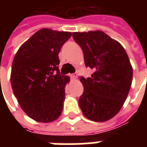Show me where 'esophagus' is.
I'll list each match as a JSON object with an SVG mask.
<instances>
[{"instance_id": "1", "label": "esophagus", "mask_w": 147, "mask_h": 147, "mask_svg": "<svg viewBox=\"0 0 147 147\" xmlns=\"http://www.w3.org/2000/svg\"><path fill=\"white\" fill-rule=\"evenodd\" d=\"M70 76L72 80H76V79L77 78V75H76V74H71Z\"/></svg>"}]
</instances>
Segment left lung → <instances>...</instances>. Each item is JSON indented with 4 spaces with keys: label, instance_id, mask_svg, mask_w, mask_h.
Listing matches in <instances>:
<instances>
[{
    "label": "left lung",
    "instance_id": "obj_1",
    "mask_svg": "<svg viewBox=\"0 0 147 147\" xmlns=\"http://www.w3.org/2000/svg\"><path fill=\"white\" fill-rule=\"evenodd\" d=\"M72 36L83 50L85 65L94 70L91 77H80L84 87L80 109L89 120L107 121L119 113L131 86L128 56L120 42L102 30L73 32Z\"/></svg>",
    "mask_w": 147,
    "mask_h": 147
}]
</instances>
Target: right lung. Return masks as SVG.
<instances>
[{"label": "right lung", "mask_w": 147, "mask_h": 147, "mask_svg": "<svg viewBox=\"0 0 147 147\" xmlns=\"http://www.w3.org/2000/svg\"><path fill=\"white\" fill-rule=\"evenodd\" d=\"M71 36L68 31L42 28L21 45L12 61L11 88L22 109L38 122L59 118L70 78L59 70L61 46Z\"/></svg>", "instance_id": "right-lung-1"}]
</instances>
